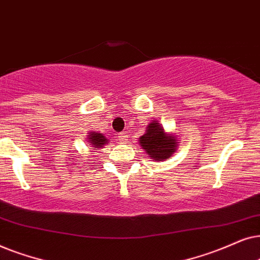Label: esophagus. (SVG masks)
<instances>
[{"label":"esophagus","mask_w":260,"mask_h":260,"mask_svg":"<svg viewBox=\"0 0 260 260\" xmlns=\"http://www.w3.org/2000/svg\"><path fill=\"white\" fill-rule=\"evenodd\" d=\"M117 139H119L121 144H124V143H126V140H127V134L124 132L117 134Z\"/></svg>","instance_id":"obj_1"}]
</instances>
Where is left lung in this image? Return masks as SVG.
Wrapping results in <instances>:
<instances>
[{"instance_id":"obj_1","label":"left lung","mask_w":260,"mask_h":260,"mask_svg":"<svg viewBox=\"0 0 260 260\" xmlns=\"http://www.w3.org/2000/svg\"><path fill=\"white\" fill-rule=\"evenodd\" d=\"M139 145L148 158L162 161L168 160L177 151L178 140L175 134L165 132L157 120H152L146 127V132L139 138Z\"/></svg>"}]
</instances>
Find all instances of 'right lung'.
I'll list each match as a JSON object with an SVG mask.
<instances>
[{
    "label": "right lung",
    "mask_w": 260,
    "mask_h": 260,
    "mask_svg": "<svg viewBox=\"0 0 260 260\" xmlns=\"http://www.w3.org/2000/svg\"><path fill=\"white\" fill-rule=\"evenodd\" d=\"M108 139L103 136L101 132H96V131H91V132H88V136H86V143H88V146L92 150H100V148L105 147V145L108 144Z\"/></svg>",
    "instance_id": "obj_1"
}]
</instances>
